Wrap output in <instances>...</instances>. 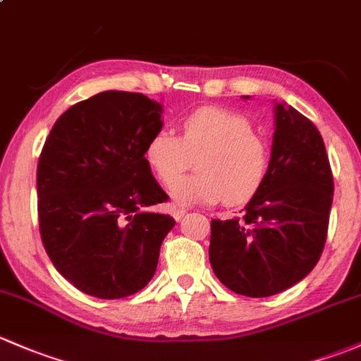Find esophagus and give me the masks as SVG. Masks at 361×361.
<instances>
[{
    "instance_id": "1",
    "label": "esophagus",
    "mask_w": 361,
    "mask_h": 361,
    "mask_svg": "<svg viewBox=\"0 0 361 361\" xmlns=\"http://www.w3.org/2000/svg\"><path fill=\"white\" fill-rule=\"evenodd\" d=\"M185 214H187V211H185V209H174L173 211V218L176 219V221H180V219L183 218Z\"/></svg>"
}]
</instances>
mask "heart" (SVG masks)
I'll return each mask as SVG.
<instances>
[{
	"label": "heart",
	"mask_w": 361,
	"mask_h": 361,
	"mask_svg": "<svg viewBox=\"0 0 361 361\" xmlns=\"http://www.w3.org/2000/svg\"><path fill=\"white\" fill-rule=\"evenodd\" d=\"M197 155L199 173L177 180ZM147 166L162 185H170L176 204H244L267 181L271 164L270 145L254 133L242 114L218 107H202L180 123V136L159 130L143 150Z\"/></svg>",
	"instance_id": "b5f03b06"
}]
</instances>
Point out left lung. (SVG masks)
<instances>
[{"label": "left lung", "mask_w": 361, "mask_h": 361, "mask_svg": "<svg viewBox=\"0 0 361 361\" xmlns=\"http://www.w3.org/2000/svg\"><path fill=\"white\" fill-rule=\"evenodd\" d=\"M332 197L320 131L294 107L275 102L267 181L240 218L211 221L209 261L219 282L247 298H268L301 282L324 250Z\"/></svg>", "instance_id": "8db88e82"}]
</instances>
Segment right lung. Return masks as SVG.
<instances>
[{
  "label": "right lung",
  "instance_id": "obj_1",
  "mask_svg": "<svg viewBox=\"0 0 361 361\" xmlns=\"http://www.w3.org/2000/svg\"><path fill=\"white\" fill-rule=\"evenodd\" d=\"M162 105L142 93L104 91L72 105L51 128L37 162V216L53 267L100 299L142 290L174 226L142 211L168 200L143 150L162 130Z\"/></svg>",
  "mask_w": 361,
  "mask_h": 361
}]
</instances>
